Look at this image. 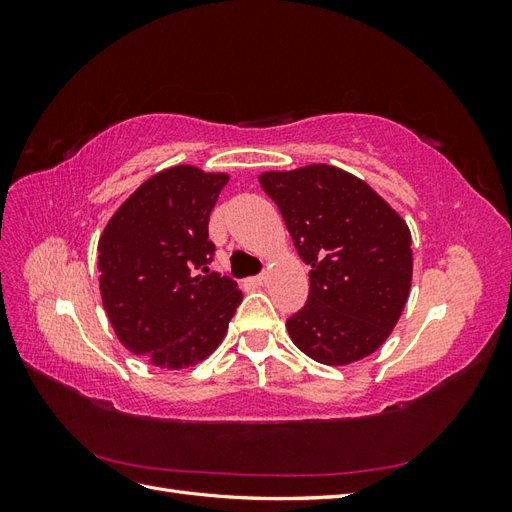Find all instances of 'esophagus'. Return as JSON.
Returning <instances> with one entry per match:
<instances>
[{"instance_id":"esophagus-1","label":"esophagus","mask_w":512,"mask_h":512,"mask_svg":"<svg viewBox=\"0 0 512 512\" xmlns=\"http://www.w3.org/2000/svg\"><path fill=\"white\" fill-rule=\"evenodd\" d=\"M250 284H254V286H262L267 282V275L265 273H260V275H256V277H250V280H247Z\"/></svg>"}]
</instances>
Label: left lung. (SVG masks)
I'll list each match as a JSON object with an SVG mask.
<instances>
[{
  "label": "left lung",
  "instance_id": "8db88e82",
  "mask_svg": "<svg viewBox=\"0 0 512 512\" xmlns=\"http://www.w3.org/2000/svg\"><path fill=\"white\" fill-rule=\"evenodd\" d=\"M258 181L312 267L307 303L286 322L294 346L331 367L374 354L410 297L406 220L363 179L337 166L267 170Z\"/></svg>",
  "mask_w": 512,
  "mask_h": 512
}]
</instances>
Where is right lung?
Listing matches in <instances>:
<instances>
[{
  "label": "right lung",
  "instance_id": "1",
  "mask_svg": "<svg viewBox=\"0 0 512 512\" xmlns=\"http://www.w3.org/2000/svg\"><path fill=\"white\" fill-rule=\"evenodd\" d=\"M226 173L160 170L123 200L98 241L100 297L119 342L162 369H188L222 344L243 294L209 271V213Z\"/></svg>",
  "mask_w": 512,
  "mask_h": 512
}]
</instances>
